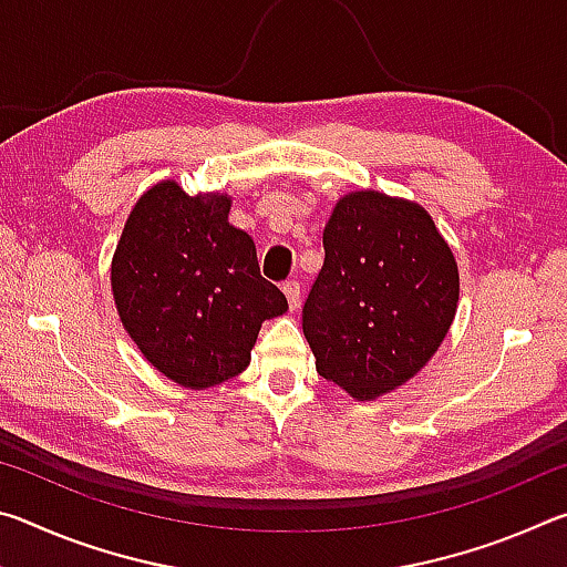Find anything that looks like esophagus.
<instances>
[{
    "mask_svg": "<svg viewBox=\"0 0 567 567\" xmlns=\"http://www.w3.org/2000/svg\"><path fill=\"white\" fill-rule=\"evenodd\" d=\"M282 292H285V297H287V305H290V310H297V307H300V297H302L300 282H297V280L285 282V285H282Z\"/></svg>",
    "mask_w": 567,
    "mask_h": 567,
    "instance_id": "1",
    "label": "esophagus"
}]
</instances>
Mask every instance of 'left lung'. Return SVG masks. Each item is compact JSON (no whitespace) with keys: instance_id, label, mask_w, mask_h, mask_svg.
<instances>
[{"instance_id":"obj_1","label":"left lung","mask_w":567,"mask_h":567,"mask_svg":"<svg viewBox=\"0 0 567 567\" xmlns=\"http://www.w3.org/2000/svg\"><path fill=\"white\" fill-rule=\"evenodd\" d=\"M324 265L302 307L315 368L354 400H375L425 368L455 320L453 249L425 207L375 189L338 199Z\"/></svg>"}]
</instances>
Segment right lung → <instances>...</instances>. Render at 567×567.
<instances>
[{
    "label": "right lung",
    "mask_w": 567,
    "mask_h": 567,
    "mask_svg": "<svg viewBox=\"0 0 567 567\" xmlns=\"http://www.w3.org/2000/svg\"><path fill=\"white\" fill-rule=\"evenodd\" d=\"M229 207L223 192L187 195L175 179L157 182L132 207L112 257L124 330L152 368L189 390L239 375L262 322L287 312L252 237L227 223Z\"/></svg>",
    "instance_id": "add662e5"
}]
</instances>
